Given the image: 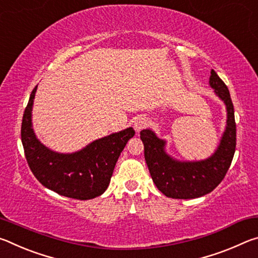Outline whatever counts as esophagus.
<instances>
[{
  "instance_id": "1",
  "label": "esophagus",
  "mask_w": 258,
  "mask_h": 258,
  "mask_svg": "<svg viewBox=\"0 0 258 258\" xmlns=\"http://www.w3.org/2000/svg\"><path fill=\"white\" fill-rule=\"evenodd\" d=\"M148 124H149V121H148L146 117H138L134 121V130L137 131V132H140L141 130L146 128Z\"/></svg>"
}]
</instances>
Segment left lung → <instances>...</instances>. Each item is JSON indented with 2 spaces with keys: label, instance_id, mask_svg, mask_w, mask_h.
<instances>
[{
  "label": "left lung",
  "instance_id": "1",
  "mask_svg": "<svg viewBox=\"0 0 258 258\" xmlns=\"http://www.w3.org/2000/svg\"><path fill=\"white\" fill-rule=\"evenodd\" d=\"M209 84L224 101L228 110V120L220 146L215 154L208 159L191 163L174 160L164 150L165 141L157 138L152 131L142 130L140 133V138L145 145V158L152 181L158 190L168 198L192 199L209 194L222 182L232 163L237 145L232 100L228 86L213 69Z\"/></svg>",
  "mask_w": 258,
  "mask_h": 258
}]
</instances>
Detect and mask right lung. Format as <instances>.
<instances>
[{
  "mask_svg": "<svg viewBox=\"0 0 258 258\" xmlns=\"http://www.w3.org/2000/svg\"><path fill=\"white\" fill-rule=\"evenodd\" d=\"M34 87L21 123V142L30 171L38 182L61 196L87 200L102 195L109 185L120 152L131 138L132 127L90 143L74 154H58L38 141L32 128Z\"/></svg>",
  "mask_w": 258,
  "mask_h": 258,
  "instance_id": "1",
  "label": "right lung"
}]
</instances>
